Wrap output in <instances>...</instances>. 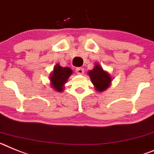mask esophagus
Returning <instances> with one entry per match:
<instances>
[{
  "label": "esophagus",
  "instance_id": "1",
  "mask_svg": "<svg viewBox=\"0 0 154 154\" xmlns=\"http://www.w3.org/2000/svg\"><path fill=\"white\" fill-rule=\"evenodd\" d=\"M84 72H85V69H83L82 67H77V69H76V73H77V74H80V75H81V74H83V73H84Z\"/></svg>",
  "mask_w": 154,
  "mask_h": 154
}]
</instances>
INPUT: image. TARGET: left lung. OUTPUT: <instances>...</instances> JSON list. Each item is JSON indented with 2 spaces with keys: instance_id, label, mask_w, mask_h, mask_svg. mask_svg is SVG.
Instances as JSON below:
<instances>
[{
  "instance_id": "left-lung-1",
  "label": "left lung",
  "mask_w": 154,
  "mask_h": 154,
  "mask_svg": "<svg viewBox=\"0 0 154 154\" xmlns=\"http://www.w3.org/2000/svg\"><path fill=\"white\" fill-rule=\"evenodd\" d=\"M88 73L94 86V89L97 91H105L111 86L112 77L98 63L94 64V67L91 70H89Z\"/></svg>"
}]
</instances>
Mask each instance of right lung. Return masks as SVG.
<instances>
[{"label":"right lung","mask_w":154,"mask_h":154,"mask_svg":"<svg viewBox=\"0 0 154 154\" xmlns=\"http://www.w3.org/2000/svg\"><path fill=\"white\" fill-rule=\"evenodd\" d=\"M73 71L69 67H62L57 63L53 68V70L50 73L49 81L50 86L57 92H62L64 90V85L71 75Z\"/></svg>","instance_id":"add662e5"}]
</instances>
